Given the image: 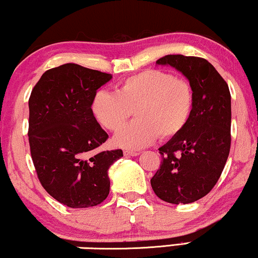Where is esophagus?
<instances>
[{"instance_id": "obj_1", "label": "esophagus", "mask_w": 258, "mask_h": 258, "mask_svg": "<svg viewBox=\"0 0 258 258\" xmlns=\"http://www.w3.org/2000/svg\"><path fill=\"white\" fill-rule=\"evenodd\" d=\"M124 155L125 156H138L139 155V153L133 152V151H124Z\"/></svg>"}]
</instances>
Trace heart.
<instances>
[{"mask_svg": "<svg viewBox=\"0 0 258 258\" xmlns=\"http://www.w3.org/2000/svg\"><path fill=\"white\" fill-rule=\"evenodd\" d=\"M91 109L109 131L120 127L134 110L137 119L122 126L113 142L121 148L140 149L157 137L168 139L185 127L194 109V92L186 81L149 69L122 81L116 94L98 91Z\"/></svg>", "mask_w": 258, "mask_h": 258, "instance_id": "heart-1", "label": "heart"}]
</instances>
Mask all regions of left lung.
Returning a JSON list of instances; mask_svg holds the SVG:
<instances>
[{"mask_svg": "<svg viewBox=\"0 0 258 258\" xmlns=\"http://www.w3.org/2000/svg\"><path fill=\"white\" fill-rule=\"evenodd\" d=\"M156 64L175 68L189 81L194 109L185 127L159 148L162 164L151 184L163 202L190 204L213 189L228 159L230 92L217 69L202 57L170 54Z\"/></svg>", "mask_w": 258, "mask_h": 258, "instance_id": "obj_1", "label": "left lung"}]
</instances>
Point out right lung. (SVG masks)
Returning a JSON list of instances; mask_svg holds the SVG:
<instances>
[{"mask_svg":"<svg viewBox=\"0 0 258 258\" xmlns=\"http://www.w3.org/2000/svg\"><path fill=\"white\" fill-rule=\"evenodd\" d=\"M112 75L76 63L48 69L29 99V142L44 189L72 209L105 201L109 168L121 149L98 153L107 134L96 120L91 104L96 91Z\"/></svg>","mask_w":258,"mask_h":258,"instance_id":"right-lung-1","label":"right lung"}]
</instances>
